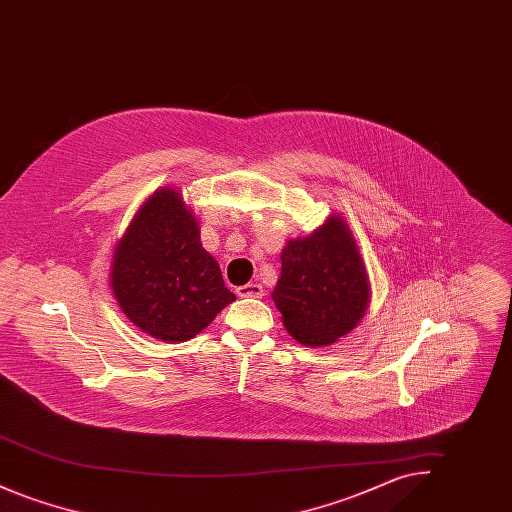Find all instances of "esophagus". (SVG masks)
<instances>
[{
  "label": "esophagus",
  "mask_w": 512,
  "mask_h": 512,
  "mask_svg": "<svg viewBox=\"0 0 512 512\" xmlns=\"http://www.w3.org/2000/svg\"><path fill=\"white\" fill-rule=\"evenodd\" d=\"M236 293L240 297H261L263 295V286L261 284H245V286H240Z\"/></svg>",
  "instance_id": "34e87169"
}]
</instances>
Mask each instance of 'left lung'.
<instances>
[{
  "mask_svg": "<svg viewBox=\"0 0 512 512\" xmlns=\"http://www.w3.org/2000/svg\"><path fill=\"white\" fill-rule=\"evenodd\" d=\"M274 305L293 340L322 347L349 334L365 317L370 282L357 242L340 215L282 249Z\"/></svg>",
  "mask_w": 512,
  "mask_h": 512,
  "instance_id": "obj_1",
  "label": "left lung"
}]
</instances>
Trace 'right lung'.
I'll return each mask as SVG.
<instances>
[{
  "mask_svg": "<svg viewBox=\"0 0 512 512\" xmlns=\"http://www.w3.org/2000/svg\"><path fill=\"white\" fill-rule=\"evenodd\" d=\"M111 290L134 326L163 341L192 340L236 299L174 188L151 194L134 215L115 247Z\"/></svg>",
  "mask_w": 512,
  "mask_h": 512,
  "instance_id": "add662e5",
  "label": "right lung"
}]
</instances>
